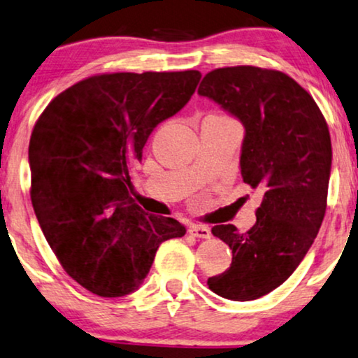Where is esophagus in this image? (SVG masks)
I'll return each instance as SVG.
<instances>
[{"label": "esophagus", "instance_id": "obj_1", "mask_svg": "<svg viewBox=\"0 0 358 358\" xmlns=\"http://www.w3.org/2000/svg\"><path fill=\"white\" fill-rule=\"evenodd\" d=\"M188 232L193 237H196V239H209V237H211V231H209V227L198 226V224H193V226H189Z\"/></svg>", "mask_w": 358, "mask_h": 358}]
</instances>
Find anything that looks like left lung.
Instances as JSON below:
<instances>
[{
  "mask_svg": "<svg viewBox=\"0 0 358 358\" xmlns=\"http://www.w3.org/2000/svg\"><path fill=\"white\" fill-rule=\"evenodd\" d=\"M198 93L245 127L241 173L262 203L247 232L232 224L211 229L232 250V264L208 285L222 298L250 301L287 282L316 239L327 208L329 127L311 94L278 70L216 69L204 75Z\"/></svg>",
  "mask_w": 358,
  "mask_h": 358,
  "instance_id": "1",
  "label": "left lung"
}]
</instances>
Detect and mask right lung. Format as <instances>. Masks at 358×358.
I'll return each mask as SVG.
<instances>
[{
  "label": "right lung",
  "mask_w": 358,
  "mask_h": 358,
  "mask_svg": "<svg viewBox=\"0 0 358 358\" xmlns=\"http://www.w3.org/2000/svg\"><path fill=\"white\" fill-rule=\"evenodd\" d=\"M199 78L198 70L88 76L57 94L36 121L29 165L37 221L66 273L98 296L139 288L162 242L187 232L136 203L129 170Z\"/></svg>",
  "instance_id": "right-lung-1"
}]
</instances>
